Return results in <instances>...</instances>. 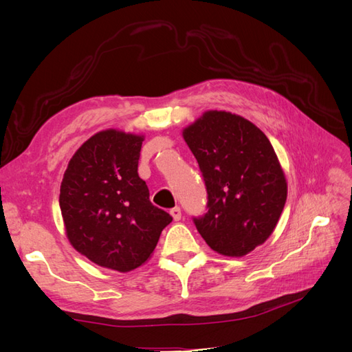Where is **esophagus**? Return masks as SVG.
I'll list each match as a JSON object with an SVG mask.
<instances>
[{"label": "esophagus", "instance_id": "34e87169", "mask_svg": "<svg viewBox=\"0 0 352 352\" xmlns=\"http://www.w3.org/2000/svg\"><path fill=\"white\" fill-rule=\"evenodd\" d=\"M170 214H172L173 220L177 221V220L182 219V210H180V207H175V208L170 210Z\"/></svg>", "mask_w": 352, "mask_h": 352}]
</instances>
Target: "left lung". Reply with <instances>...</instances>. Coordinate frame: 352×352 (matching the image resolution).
Returning <instances> with one entry per match:
<instances>
[{"label":"left lung","mask_w":352,"mask_h":352,"mask_svg":"<svg viewBox=\"0 0 352 352\" xmlns=\"http://www.w3.org/2000/svg\"><path fill=\"white\" fill-rule=\"evenodd\" d=\"M207 189V210L192 217L211 250L242 257L267 239L286 201V180L270 141L257 126L208 111L184 131Z\"/></svg>","instance_id":"1"}]
</instances>
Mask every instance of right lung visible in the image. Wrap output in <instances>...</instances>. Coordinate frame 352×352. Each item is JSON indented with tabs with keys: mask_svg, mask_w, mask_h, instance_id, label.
Instances as JSON below:
<instances>
[{
	"mask_svg": "<svg viewBox=\"0 0 352 352\" xmlns=\"http://www.w3.org/2000/svg\"><path fill=\"white\" fill-rule=\"evenodd\" d=\"M142 136L104 131L70 160L60 208L74 250L102 267L131 272L153 254L173 217L150 201L138 175Z\"/></svg>",
	"mask_w": 352,
	"mask_h": 352,
	"instance_id": "add662e5",
	"label": "right lung"
}]
</instances>
